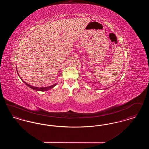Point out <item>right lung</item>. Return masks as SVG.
Wrapping results in <instances>:
<instances>
[{"label":"right lung","mask_w":149,"mask_h":149,"mask_svg":"<svg viewBox=\"0 0 149 149\" xmlns=\"http://www.w3.org/2000/svg\"><path fill=\"white\" fill-rule=\"evenodd\" d=\"M17 72H18V71H17ZM21 80L26 85H27L28 86H29V88H32V89H34V90H36V91H49V90H50L51 89H52V88H54V87L57 84H54V85H51V86H47V87H45V88H38V87H36V86H31V85H29L28 84H27L26 82H24L22 79Z\"/></svg>","instance_id":"add662e5"}]
</instances>
